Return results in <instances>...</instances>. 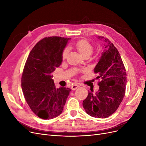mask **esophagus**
<instances>
[{
  "label": "esophagus",
  "instance_id": "1",
  "mask_svg": "<svg viewBox=\"0 0 146 146\" xmlns=\"http://www.w3.org/2000/svg\"><path fill=\"white\" fill-rule=\"evenodd\" d=\"M78 87H79V86L77 85V84H74V85H72L71 86V89H72V90H76Z\"/></svg>",
  "mask_w": 146,
  "mask_h": 146
}]
</instances>
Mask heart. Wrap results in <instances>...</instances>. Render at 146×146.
<instances>
[{
    "mask_svg": "<svg viewBox=\"0 0 146 146\" xmlns=\"http://www.w3.org/2000/svg\"><path fill=\"white\" fill-rule=\"evenodd\" d=\"M75 47H76L79 54L83 57H89L93 52V46L91 44L87 41L86 39H80L75 44ZM69 50L67 48H64L62 52L61 57L62 60H65L67 59L68 56Z\"/></svg>",
    "mask_w": 146,
    "mask_h": 146,
    "instance_id": "b5f03b06",
    "label": "heart"
}]
</instances>
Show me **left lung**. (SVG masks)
Masks as SVG:
<instances>
[{
	"label": "left lung",
	"instance_id": "left-lung-1",
	"mask_svg": "<svg viewBox=\"0 0 146 146\" xmlns=\"http://www.w3.org/2000/svg\"><path fill=\"white\" fill-rule=\"evenodd\" d=\"M104 37H99L103 39ZM108 44L94 68L100 80L99 89L93 94L88 92L83 102V107L88 114L98 118H106L115 112L124 98L127 74L124 64L116 47L108 39Z\"/></svg>",
	"mask_w": 146,
	"mask_h": 146
}]
</instances>
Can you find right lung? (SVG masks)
Here are the masks:
<instances>
[{
  "mask_svg": "<svg viewBox=\"0 0 146 146\" xmlns=\"http://www.w3.org/2000/svg\"><path fill=\"white\" fill-rule=\"evenodd\" d=\"M70 38L50 36L36 43L26 61L21 78L24 98L31 110L42 119L62 113L71 89H56L52 72L62 62L61 54Z\"/></svg>",
  "mask_w": 146,
  "mask_h": 146,
  "instance_id": "1",
  "label": "right lung"
}]
</instances>
